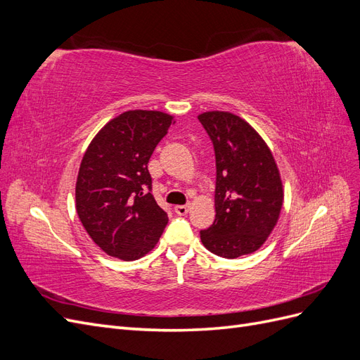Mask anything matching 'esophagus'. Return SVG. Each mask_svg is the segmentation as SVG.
<instances>
[{
	"instance_id": "1",
	"label": "esophagus",
	"mask_w": 360,
	"mask_h": 360,
	"mask_svg": "<svg viewBox=\"0 0 360 360\" xmlns=\"http://www.w3.org/2000/svg\"><path fill=\"white\" fill-rule=\"evenodd\" d=\"M189 209H191V207H189L188 204H186V205H176V207H174V210H176V213H177L179 216H184V214H188Z\"/></svg>"
}]
</instances>
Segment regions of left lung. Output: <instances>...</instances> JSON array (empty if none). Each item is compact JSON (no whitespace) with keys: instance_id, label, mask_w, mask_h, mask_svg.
I'll list each match as a JSON object with an SVG mask.
<instances>
[{"instance_id":"left-lung-1","label":"left lung","mask_w":360,"mask_h":360,"mask_svg":"<svg viewBox=\"0 0 360 360\" xmlns=\"http://www.w3.org/2000/svg\"><path fill=\"white\" fill-rule=\"evenodd\" d=\"M198 120L216 155L214 222L201 242L224 258L252 254L278 224L284 186L271 150L246 120L228 111H207Z\"/></svg>"}]
</instances>
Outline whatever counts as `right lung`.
Here are the masks:
<instances>
[{"label": "right lung", "instance_id": "obj_1", "mask_svg": "<svg viewBox=\"0 0 360 360\" xmlns=\"http://www.w3.org/2000/svg\"><path fill=\"white\" fill-rule=\"evenodd\" d=\"M174 117L134 110L110 120L86 147L76 179V213L108 255L134 261L156 246L168 224L151 189L148 160Z\"/></svg>", "mask_w": 360, "mask_h": 360}]
</instances>
